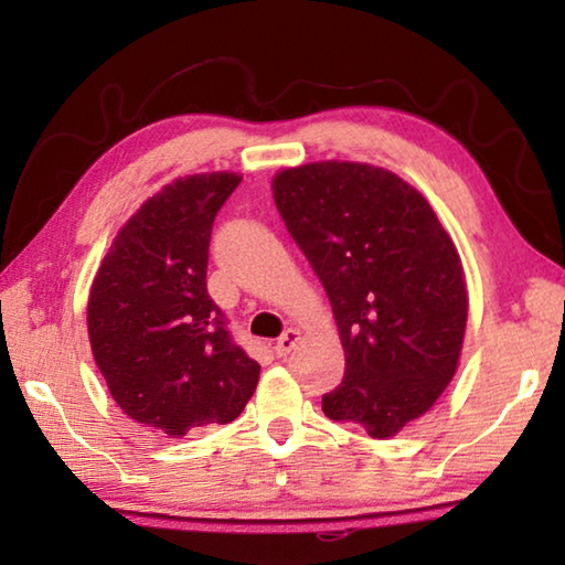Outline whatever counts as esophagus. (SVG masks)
Returning a JSON list of instances; mask_svg holds the SVG:
<instances>
[{"label":"esophagus","mask_w":565,"mask_h":565,"mask_svg":"<svg viewBox=\"0 0 565 565\" xmlns=\"http://www.w3.org/2000/svg\"><path fill=\"white\" fill-rule=\"evenodd\" d=\"M301 341V333L296 331V329H289V331H284L281 333V339L276 341V353H279V356L284 359V356H289V353L296 349V343Z\"/></svg>","instance_id":"1"}]
</instances>
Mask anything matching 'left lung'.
Returning <instances> with one entry per match:
<instances>
[{
    "label": "left lung",
    "instance_id": "obj_1",
    "mask_svg": "<svg viewBox=\"0 0 565 565\" xmlns=\"http://www.w3.org/2000/svg\"><path fill=\"white\" fill-rule=\"evenodd\" d=\"M274 202L329 294L347 353L323 414L391 438L431 408L461 359V256L426 196L394 171L311 161L276 171Z\"/></svg>",
    "mask_w": 565,
    "mask_h": 565
}]
</instances>
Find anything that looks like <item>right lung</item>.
Returning <instances> with one entry per match:
<instances>
[{
    "instance_id": "right-lung-1",
    "label": "right lung",
    "mask_w": 565,
    "mask_h": 565,
    "mask_svg": "<svg viewBox=\"0 0 565 565\" xmlns=\"http://www.w3.org/2000/svg\"><path fill=\"white\" fill-rule=\"evenodd\" d=\"M242 174L179 177L124 224L94 274L87 329L111 398L167 438L232 424L262 366L228 337L206 291L214 216Z\"/></svg>"
}]
</instances>
